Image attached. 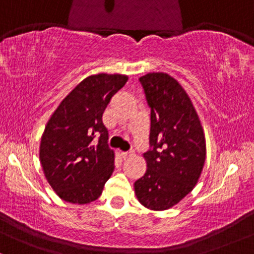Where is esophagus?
Returning a JSON list of instances; mask_svg holds the SVG:
<instances>
[{"mask_svg":"<svg viewBox=\"0 0 254 254\" xmlns=\"http://www.w3.org/2000/svg\"><path fill=\"white\" fill-rule=\"evenodd\" d=\"M133 155H135V151H133V150H131V151H123V152H122V156H123V158L132 157Z\"/></svg>","mask_w":254,"mask_h":254,"instance_id":"esophagus-1","label":"esophagus"}]
</instances>
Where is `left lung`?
<instances>
[{
    "instance_id": "obj_1",
    "label": "left lung",
    "mask_w": 254,
    "mask_h": 254,
    "mask_svg": "<svg viewBox=\"0 0 254 254\" xmlns=\"http://www.w3.org/2000/svg\"><path fill=\"white\" fill-rule=\"evenodd\" d=\"M151 109L150 146L146 172L135 182V193L146 208L166 210L193 190L206 160L200 119L179 81L163 72L139 78Z\"/></svg>"
}]
</instances>
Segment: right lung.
<instances>
[{"mask_svg": "<svg viewBox=\"0 0 254 254\" xmlns=\"http://www.w3.org/2000/svg\"><path fill=\"white\" fill-rule=\"evenodd\" d=\"M127 81V75H90L60 103L46 125L40 162L58 196L71 203L97 200L115 169L103 123L106 106ZM99 135L98 140L95 136Z\"/></svg>", "mask_w": 254, "mask_h": 254, "instance_id": "obj_1", "label": "right lung"}]
</instances>
